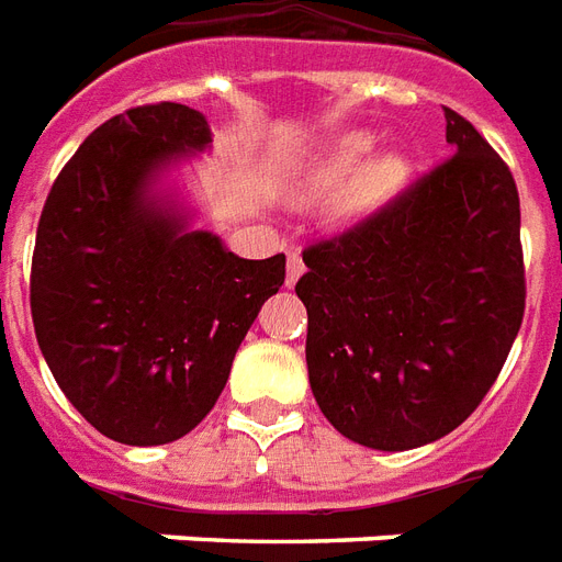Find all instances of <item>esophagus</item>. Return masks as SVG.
Returning <instances> with one entry per match:
<instances>
[{"label": "esophagus", "instance_id": "esophagus-1", "mask_svg": "<svg viewBox=\"0 0 562 562\" xmlns=\"http://www.w3.org/2000/svg\"><path fill=\"white\" fill-rule=\"evenodd\" d=\"M302 272H305V263H302V257H299L296 251L286 254V286L296 284Z\"/></svg>", "mask_w": 562, "mask_h": 562}]
</instances>
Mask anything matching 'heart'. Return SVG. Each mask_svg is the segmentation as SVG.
<instances>
[{"label": "heart", "instance_id": "1", "mask_svg": "<svg viewBox=\"0 0 562 562\" xmlns=\"http://www.w3.org/2000/svg\"><path fill=\"white\" fill-rule=\"evenodd\" d=\"M371 149V137L366 134H353V137H347V140L335 149L326 167H323L317 179H314V186L317 188H335L347 182L350 176L356 173V167L362 164L366 158V151ZM404 176H407V167L401 158H380L376 164H371L362 179H359V186H356L353 196H350V209L353 212H366V209H374L376 203H383L386 196H392L404 182Z\"/></svg>", "mask_w": 562, "mask_h": 562}]
</instances>
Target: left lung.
Listing matches in <instances>:
<instances>
[{
  "instance_id": "obj_1",
  "label": "left lung",
  "mask_w": 562,
  "mask_h": 562,
  "mask_svg": "<svg viewBox=\"0 0 562 562\" xmlns=\"http://www.w3.org/2000/svg\"><path fill=\"white\" fill-rule=\"evenodd\" d=\"M454 155L302 251L311 392L356 443L401 452L476 411L521 329V203L512 170L443 108Z\"/></svg>"
}]
</instances>
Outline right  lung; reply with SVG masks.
<instances>
[{
  "label": "right lung",
  "mask_w": 562,
  "mask_h": 562,
  "mask_svg": "<svg viewBox=\"0 0 562 562\" xmlns=\"http://www.w3.org/2000/svg\"><path fill=\"white\" fill-rule=\"evenodd\" d=\"M209 140L186 104L125 110L74 151L41 212L35 338L65 398L116 443H173L206 419L260 305L284 284V254L241 260L146 196L161 164Z\"/></svg>",
  "instance_id": "obj_1"
}]
</instances>
